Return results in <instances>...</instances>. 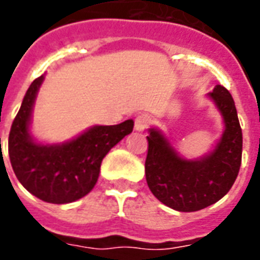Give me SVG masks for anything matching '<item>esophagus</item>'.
Segmentation results:
<instances>
[{"label": "esophagus", "mask_w": 260, "mask_h": 260, "mask_svg": "<svg viewBox=\"0 0 260 260\" xmlns=\"http://www.w3.org/2000/svg\"><path fill=\"white\" fill-rule=\"evenodd\" d=\"M150 124V118H148L147 114H140V116L136 117V120H135V129L136 131H144Z\"/></svg>", "instance_id": "obj_1"}]
</instances>
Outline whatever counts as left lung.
<instances>
[{"label": "left lung", "instance_id": "1", "mask_svg": "<svg viewBox=\"0 0 260 260\" xmlns=\"http://www.w3.org/2000/svg\"><path fill=\"white\" fill-rule=\"evenodd\" d=\"M209 96L222 116L225 131L207 155L185 159L161 131H148L147 185L158 201L177 211H198L218 202L229 192L240 170L243 134L235 101L219 84Z\"/></svg>", "mask_w": 260, "mask_h": 260}]
</instances>
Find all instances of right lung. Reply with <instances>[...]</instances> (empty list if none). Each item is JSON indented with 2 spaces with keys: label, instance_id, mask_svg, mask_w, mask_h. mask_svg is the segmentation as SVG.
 <instances>
[{
  "label": "right lung",
  "instance_id": "right-lung-1",
  "mask_svg": "<svg viewBox=\"0 0 260 260\" xmlns=\"http://www.w3.org/2000/svg\"><path fill=\"white\" fill-rule=\"evenodd\" d=\"M45 76L35 79L12 122L8 151L21 185L41 201L71 203L94 188L101 164L110 148L134 129V121L94 125L77 138L59 144L37 143L29 134L31 114Z\"/></svg>",
  "mask_w": 260,
  "mask_h": 260
}]
</instances>
